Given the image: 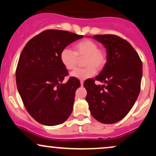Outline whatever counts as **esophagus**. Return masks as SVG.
Instances as JSON below:
<instances>
[{"instance_id": "34e87169", "label": "esophagus", "mask_w": 156, "mask_h": 156, "mask_svg": "<svg viewBox=\"0 0 156 156\" xmlns=\"http://www.w3.org/2000/svg\"><path fill=\"white\" fill-rule=\"evenodd\" d=\"M80 86H81V87H83V80H80Z\"/></svg>"}]
</instances>
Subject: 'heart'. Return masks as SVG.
<instances>
[{
  "label": "heart",
  "mask_w": 156,
  "mask_h": 156,
  "mask_svg": "<svg viewBox=\"0 0 156 156\" xmlns=\"http://www.w3.org/2000/svg\"><path fill=\"white\" fill-rule=\"evenodd\" d=\"M98 44L90 39H84L74 45L75 52L69 48H64L60 53V61L68 70L75 69L78 58L86 57L83 69H77L70 73V76L79 80H86L100 71L106 63V53L98 49Z\"/></svg>",
  "instance_id": "heart-1"
}]
</instances>
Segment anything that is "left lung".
Returning <instances> with one entry per match:
<instances>
[{"label":"left lung","mask_w":156,"mask_h":156,"mask_svg":"<svg viewBox=\"0 0 156 156\" xmlns=\"http://www.w3.org/2000/svg\"><path fill=\"white\" fill-rule=\"evenodd\" d=\"M93 39L106 49V63L94 79L86 80V101L91 114L104 124L123 119L133 106L142 78V63L129 42L112 34L95 35ZM95 80L103 83L96 85Z\"/></svg>","instance_id":"8db88e82"}]
</instances>
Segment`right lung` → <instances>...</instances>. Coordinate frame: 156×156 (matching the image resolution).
Here are the masks:
<instances>
[{
  "instance_id": "1",
  "label": "right lung",
  "mask_w": 156,
  "mask_h": 156,
  "mask_svg": "<svg viewBox=\"0 0 156 156\" xmlns=\"http://www.w3.org/2000/svg\"><path fill=\"white\" fill-rule=\"evenodd\" d=\"M69 31L46 30L30 39L23 48L16 69V83L27 112L40 124L63 123L73 112L79 80L70 77L60 61L63 48L83 38Z\"/></svg>"
}]
</instances>
